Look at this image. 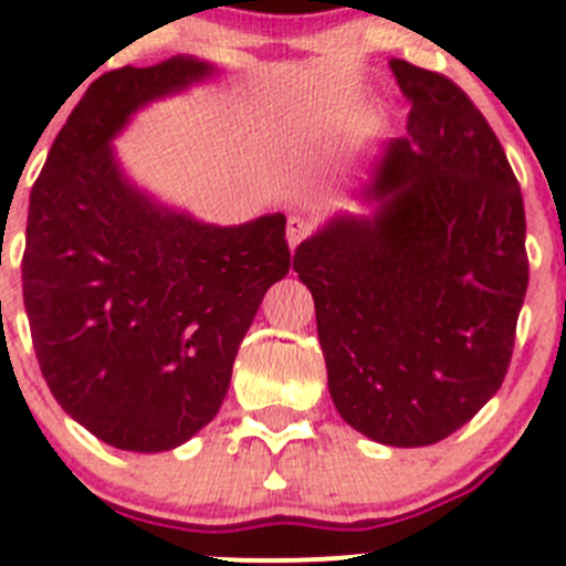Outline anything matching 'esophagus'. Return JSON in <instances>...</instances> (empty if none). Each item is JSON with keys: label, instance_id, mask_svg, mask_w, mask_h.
<instances>
[{"label": "esophagus", "instance_id": "obj_1", "mask_svg": "<svg viewBox=\"0 0 566 566\" xmlns=\"http://www.w3.org/2000/svg\"><path fill=\"white\" fill-rule=\"evenodd\" d=\"M310 232H312V224L304 219V216H290V219H287V243H290V249L298 247V243L304 241Z\"/></svg>", "mask_w": 566, "mask_h": 566}]
</instances>
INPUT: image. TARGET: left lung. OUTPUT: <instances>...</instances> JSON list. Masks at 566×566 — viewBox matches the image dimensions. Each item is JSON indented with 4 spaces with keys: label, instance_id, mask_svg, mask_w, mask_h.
<instances>
[{
    "label": "left lung",
    "instance_id": "1",
    "mask_svg": "<svg viewBox=\"0 0 566 566\" xmlns=\"http://www.w3.org/2000/svg\"><path fill=\"white\" fill-rule=\"evenodd\" d=\"M408 134L375 167V219L339 216L295 249L328 391L386 447H430L501 389L528 287L526 210L499 136L441 73L391 60Z\"/></svg>",
    "mask_w": 566,
    "mask_h": 566
}]
</instances>
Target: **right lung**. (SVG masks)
Instances as JSON below:
<instances>
[{
  "label": "right lung",
  "instance_id": "right-lung-1",
  "mask_svg": "<svg viewBox=\"0 0 566 566\" xmlns=\"http://www.w3.org/2000/svg\"><path fill=\"white\" fill-rule=\"evenodd\" d=\"M172 56L95 78L30 193L24 310L67 416L125 452H167L219 413L238 345L287 276L282 213L213 227L130 186L108 142L147 101L210 76Z\"/></svg>",
  "mask_w": 566,
  "mask_h": 566
}]
</instances>
